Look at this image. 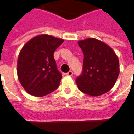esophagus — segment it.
<instances>
[{
    "instance_id": "34e87169",
    "label": "esophagus",
    "mask_w": 134,
    "mask_h": 134,
    "mask_svg": "<svg viewBox=\"0 0 134 134\" xmlns=\"http://www.w3.org/2000/svg\"><path fill=\"white\" fill-rule=\"evenodd\" d=\"M72 75H73L72 71H69L68 72L66 73V75H67V76H72Z\"/></svg>"
}]
</instances>
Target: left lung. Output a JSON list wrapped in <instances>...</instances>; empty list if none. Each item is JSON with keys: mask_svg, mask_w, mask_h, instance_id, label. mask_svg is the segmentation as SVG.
<instances>
[{"mask_svg": "<svg viewBox=\"0 0 134 134\" xmlns=\"http://www.w3.org/2000/svg\"><path fill=\"white\" fill-rule=\"evenodd\" d=\"M78 45L84 54L82 72L76 78L78 89L91 96L108 92L119 75V61L114 51L93 38L79 41Z\"/></svg>", "mask_w": 134, "mask_h": 134, "instance_id": "1", "label": "left lung"}]
</instances>
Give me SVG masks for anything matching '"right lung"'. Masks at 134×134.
Returning <instances> with one entry per match:
<instances>
[{
    "label": "right lung",
    "mask_w": 134,
    "mask_h": 134,
    "mask_svg": "<svg viewBox=\"0 0 134 134\" xmlns=\"http://www.w3.org/2000/svg\"><path fill=\"white\" fill-rule=\"evenodd\" d=\"M63 41L42 34L31 38L23 47L18 58L17 74L28 93L42 97L57 89L62 74L57 67L54 52Z\"/></svg>",
    "instance_id": "right-lung-1"
}]
</instances>
